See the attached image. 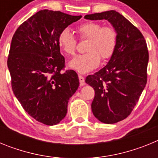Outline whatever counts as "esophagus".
<instances>
[{"label": "esophagus", "instance_id": "34e87169", "mask_svg": "<svg viewBox=\"0 0 158 158\" xmlns=\"http://www.w3.org/2000/svg\"><path fill=\"white\" fill-rule=\"evenodd\" d=\"M78 77H79V81H80V85L81 86L85 85V78H84V77L81 76V75H79Z\"/></svg>", "mask_w": 158, "mask_h": 158}]
</instances>
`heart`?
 Segmentation results:
<instances>
[{
  "instance_id": "heart-1",
  "label": "heart",
  "mask_w": 158,
  "mask_h": 158,
  "mask_svg": "<svg viewBox=\"0 0 158 158\" xmlns=\"http://www.w3.org/2000/svg\"><path fill=\"white\" fill-rule=\"evenodd\" d=\"M78 35L81 40L88 39L87 53L79 54L69 62V67L80 73H86L98 67L100 58L107 60L112 56L117 43L116 31L111 26H101L97 22H86L77 27ZM60 48L68 55L76 52L77 40L68 28L58 35Z\"/></svg>"
}]
</instances>
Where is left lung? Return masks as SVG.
Returning <instances> with one entry per match:
<instances>
[{"mask_svg":"<svg viewBox=\"0 0 158 158\" xmlns=\"http://www.w3.org/2000/svg\"><path fill=\"white\" fill-rule=\"evenodd\" d=\"M85 19H107L116 31V47L109 62L85 79L95 91L94 116L104 123H115L131 114L146 86L147 45L140 31L116 11L86 15Z\"/></svg>","mask_w":158,"mask_h":158,"instance_id":"obj_1","label":"left lung"}]
</instances>
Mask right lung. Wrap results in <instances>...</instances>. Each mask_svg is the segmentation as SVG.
<instances>
[{
    "instance_id": "obj_1",
    "label": "right lung",
    "mask_w": 158,
    "mask_h": 158,
    "mask_svg": "<svg viewBox=\"0 0 158 158\" xmlns=\"http://www.w3.org/2000/svg\"><path fill=\"white\" fill-rule=\"evenodd\" d=\"M81 16L44 9L23 22L12 39L8 68L14 95L38 122L56 125L65 118L69 98L79 86L75 71L62 72L65 58L58 35Z\"/></svg>"
}]
</instances>
